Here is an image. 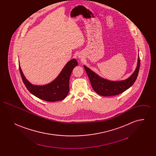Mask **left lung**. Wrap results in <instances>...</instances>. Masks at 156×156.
<instances>
[{"label": "left lung", "mask_w": 156, "mask_h": 156, "mask_svg": "<svg viewBox=\"0 0 156 156\" xmlns=\"http://www.w3.org/2000/svg\"><path fill=\"white\" fill-rule=\"evenodd\" d=\"M140 61L138 57L137 65L133 74L125 80L119 81H112L101 78L89 68L84 66V68L89 77L92 87L99 95L104 97L117 95L129 89L133 85L139 74Z\"/></svg>", "instance_id": "8db88e82"}]
</instances>
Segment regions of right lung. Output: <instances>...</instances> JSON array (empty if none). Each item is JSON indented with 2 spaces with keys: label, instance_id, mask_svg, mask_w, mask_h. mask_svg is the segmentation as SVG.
Masks as SVG:
<instances>
[{
  "label": "right lung",
  "instance_id": "obj_1",
  "mask_svg": "<svg viewBox=\"0 0 156 156\" xmlns=\"http://www.w3.org/2000/svg\"><path fill=\"white\" fill-rule=\"evenodd\" d=\"M78 62L75 59H72L67 62L65 67L53 81L45 85H34L29 81L23 74L20 66L19 71L23 82L31 94L35 97L47 102L62 101L67 97L69 90V82L71 73Z\"/></svg>",
  "mask_w": 156,
  "mask_h": 156
}]
</instances>
